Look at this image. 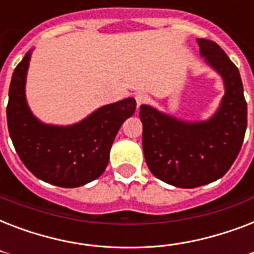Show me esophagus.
I'll list each match as a JSON object with an SVG mask.
<instances>
[{"label": "esophagus", "mask_w": 254, "mask_h": 254, "mask_svg": "<svg viewBox=\"0 0 254 254\" xmlns=\"http://www.w3.org/2000/svg\"><path fill=\"white\" fill-rule=\"evenodd\" d=\"M149 101V96L146 93H137L135 95V103H137V107H141L142 104L147 103Z\"/></svg>", "instance_id": "34e87169"}]
</instances>
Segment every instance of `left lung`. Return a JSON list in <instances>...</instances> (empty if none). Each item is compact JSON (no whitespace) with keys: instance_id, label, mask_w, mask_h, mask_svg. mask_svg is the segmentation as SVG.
<instances>
[{"instance_id":"left-lung-1","label":"left lung","mask_w":254,"mask_h":254,"mask_svg":"<svg viewBox=\"0 0 254 254\" xmlns=\"http://www.w3.org/2000/svg\"><path fill=\"white\" fill-rule=\"evenodd\" d=\"M200 57L224 81V96L208 120L185 121L142 104V147L154 177L181 189L220 179L240 153L247 130V101L240 72L220 46L196 39Z\"/></svg>"}]
</instances>
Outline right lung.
I'll list each match as a JSON object with an SVG mask.
<instances>
[{
    "instance_id": "1",
    "label": "right lung",
    "mask_w": 254,
    "mask_h": 254,
    "mask_svg": "<svg viewBox=\"0 0 254 254\" xmlns=\"http://www.w3.org/2000/svg\"><path fill=\"white\" fill-rule=\"evenodd\" d=\"M33 50L15 67L10 81L6 108L10 138L23 165L38 179L64 189L80 187L104 173L117 131L135 112V100L127 97L100 107L72 125L42 123L26 100Z\"/></svg>"
}]
</instances>
